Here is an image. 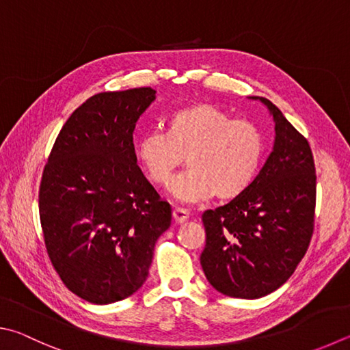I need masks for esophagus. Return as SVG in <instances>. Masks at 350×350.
<instances>
[{
    "mask_svg": "<svg viewBox=\"0 0 350 350\" xmlns=\"http://www.w3.org/2000/svg\"><path fill=\"white\" fill-rule=\"evenodd\" d=\"M173 217L177 221V224H183V221H187L189 219V211L185 208H179L176 206L173 209Z\"/></svg>",
    "mask_w": 350,
    "mask_h": 350,
    "instance_id": "obj_1",
    "label": "esophagus"
}]
</instances>
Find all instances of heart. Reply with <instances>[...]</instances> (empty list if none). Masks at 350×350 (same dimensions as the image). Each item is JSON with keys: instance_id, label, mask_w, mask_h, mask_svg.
<instances>
[{"instance_id": "1", "label": "heart", "mask_w": 350, "mask_h": 350, "mask_svg": "<svg viewBox=\"0 0 350 350\" xmlns=\"http://www.w3.org/2000/svg\"><path fill=\"white\" fill-rule=\"evenodd\" d=\"M168 133L150 131L136 154L157 185H165L187 157L188 167L170 182L177 200L196 203L215 194L231 199L250 187L262 165L266 139L250 119H231L211 104H197L168 118Z\"/></svg>"}]
</instances>
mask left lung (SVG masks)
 <instances>
[{
    "label": "left lung",
    "mask_w": 350,
    "mask_h": 350,
    "mask_svg": "<svg viewBox=\"0 0 350 350\" xmlns=\"http://www.w3.org/2000/svg\"><path fill=\"white\" fill-rule=\"evenodd\" d=\"M275 122L274 150L243 193L202 214L200 265L208 282L234 298H260L294 274L314 232L317 176L312 150L266 98Z\"/></svg>",
    "instance_id": "left-lung-1"
}]
</instances>
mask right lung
Returning <instances> with one entry per match:
<instances>
[{
    "label": "right lung",
    "instance_id": "1",
    "mask_svg": "<svg viewBox=\"0 0 350 350\" xmlns=\"http://www.w3.org/2000/svg\"><path fill=\"white\" fill-rule=\"evenodd\" d=\"M156 98L150 87L88 98L62 126L40 185L44 243L62 283L84 300L130 297L148 277L156 240L171 225L137 165L133 131Z\"/></svg>",
    "mask_w": 350,
    "mask_h": 350
}]
</instances>
